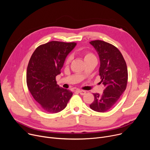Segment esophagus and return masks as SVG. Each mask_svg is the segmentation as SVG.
<instances>
[{"instance_id": "obj_1", "label": "esophagus", "mask_w": 150, "mask_h": 150, "mask_svg": "<svg viewBox=\"0 0 150 150\" xmlns=\"http://www.w3.org/2000/svg\"><path fill=\"white\" fill-rule=\"evenodd\" d=\"M78 92H79L81 96H84V95H85L86 94V92L85 91H83V90H78Z\"/></svg>"}]
</instances>
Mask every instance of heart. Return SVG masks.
<instances>
[{
    "label": "heart",
    "instance_id": "1",
    "mask_svg": "<svg viewBox=\"0 0 150 150\" xmlns=\"http://www.w3.org/2000/svg\"><path fill=\"white\" fill-rule=\"evenodd\" d=\"M92 57H94V55H93V54H92V53H85L84 54V61L87 60V59H89V58H92ZM70 61H71V57H68V58L66 59V62H65L66 64V65L69 64Z\"/></svg>",
    "mask_w": 150,
    "mask_h": 150
}]
</instances>
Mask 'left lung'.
I'll return each mask as SVG.
<instances>
[{"mask_svg":"<svg viewBox=\"0 0 150 150\" xmlns=\"http://www.w3.org/2000/svg\"><path fill=\"white\" fill-rule=\"evenodd\" d=\"M90 44L97 52L100 61L99 75L105 89L102 94L93 93L90 105L93 111L105 112L111 109L127 88L128 69L121 52L114 45L96 40Z\"/></svg>","mask_w":150,"mask_h":150,"instance_id":"8db88e82","label":"left lung"}]
</instances>
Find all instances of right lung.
Instances as JSON below:
<instances>
[{
	"mask_svg": "<svg viewBox=\"0 0 150 150\" xmlns=\"http://www.w3.org/2000/svg\"><path fill=\"white\" fill-rule=\"evenodd\" d=\"M75 42L50 41L38 47L31 55L27 70V87L44 111L57 113L64 109L73 93L57 84L68 54Z\"/></svg>",
	"mask_w": 150,
	"mask_h": 150,
	"instance_id": "1",
	"label": "right lung"
}]
</instances>
